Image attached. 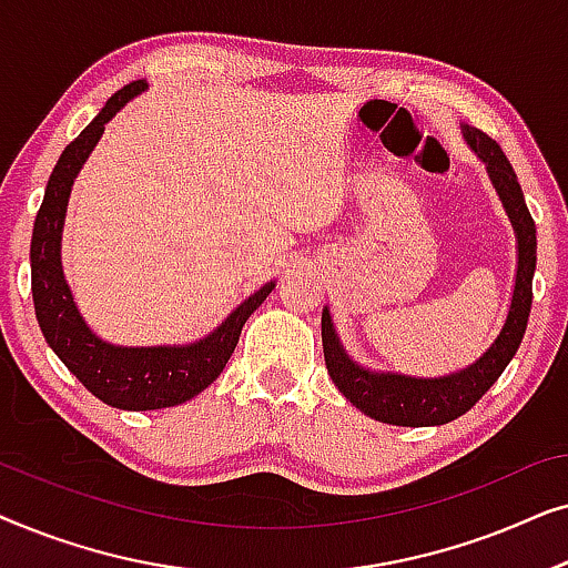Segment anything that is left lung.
<instances>
[{"label":"left lung","instance_id":"left-lung-1","mask_svg":"<svg viewBox=\"0 0 568 568\" xmlns=\"http://www.w3.org/2000/svg\"><path fill=\"white\" fill-rule=\"evenodd\" d=\"M463 139L468 142L473 154L484 162L488 181H491L496 196H499L504 212H507L511 230L517 240V268L515 290L504 317L501 331L496 333L491 346L470 362L468 367L449 372L439 377H410L400 372L369 369L348 356L341 344L336 325H333L328 305L323 307V354L328 375L344 398L367 414L369 418L393 426H439L455 422L465 410H470L484 398L488 387L501 377L511 356L523 344L527 317L532 305V274L538 261V237H535V222L527 212L523 189L511 170L507 154L501 146L486 136L484 131L460 123Z\"/></svg>","mask_w":568,"mask_h":568}]
</instances>
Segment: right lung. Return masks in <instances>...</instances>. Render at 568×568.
Returning <instances> with one entry per match:
<instances>
[{"label": "right lung", "instance_id": "right-lung-1", "mask_svg": "<svg viewBox=\"0 0 568 568\" xmlns=\"http://www.w3.org/2000/svg\"><path fill=\"white\" fill-rule=\"evenodd\" d=\"M146 88H150L146 80L121 88L82 129V134L61 152L45 183L43 204L38 209L33 240H30L33 305L45 344L95 398L121 410L170 408L206 390L222 375L224 364L235 352L247 317L276 286V282L263 284L251 297L240 302L214 331L191 344L119 346L100 338L82 317L61 266V235H64L69 196L82 165L103 136L105 123Z\"/></svg>", "mask_w": 568, "mask_h": 568}]
</instances>
